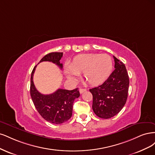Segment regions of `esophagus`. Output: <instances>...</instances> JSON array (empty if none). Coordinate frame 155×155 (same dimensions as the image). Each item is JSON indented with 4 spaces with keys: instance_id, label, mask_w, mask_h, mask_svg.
I'll return each instance as SVG.
<instances>
[{
    "instance_id": "34e87169",
    "label": "esophagus",
    "mask_w": 155,
    "mask_h": 155,
    "mask_svg": "<svg viewBox=\"0 0 155 155\" xmlns=\"http://www.w3.org/2000/svg\"><path fill=\"white\" fill-rule=\"evenodd\" d=\"M86 91V89H83V88H80V89H79V91H80V93L81 94H82V93H84V92H85Z\"/></svg>"
}]
</instances>
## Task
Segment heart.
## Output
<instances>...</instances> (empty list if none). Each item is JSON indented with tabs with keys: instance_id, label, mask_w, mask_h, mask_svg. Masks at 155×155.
Listing matches in <instances>:
<instances>
[{
	"instance_id": "1",
	"label": "heart",
	"mask_w": 155,
	"mask_h": 155,
	"mask_svg": "<svg viewBox=\"0 0 155 155\" xmlns=\"http://www.w3.org/2000/svg\"><path fill=\"white\" fill-rule=\"evenodd\" d=\"M113 69L111 57L107 54L87 53L81 54L71 64L64 66V74L69 80H73L83 72L84 78L91 85L104 81Z\"/></svg>"
}]
</instances>
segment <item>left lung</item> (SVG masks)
Masks as SVG:
<instances>
[{"label": "left lung", "mask_w": 155, "mask_h": 155, "mask_svg": "<svg viewBox=\"0 0 155 155\" xmlns=\"http://www.w3.org/2000/svg\"><path fill=\"white\" fill-rule=\"evenodd\" d=\"M114 70L102 84L89 89L93 94L92 108L97 116L110 118L118 114L126 102L129 80L124 64L115 57Z\"/></svg>", "instance_id": "left-lung-1"}]
</instances>
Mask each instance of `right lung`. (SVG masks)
Returning <instances> with one entry per match:
<instances>
[{
    "label": "right lung",
    "instance_id": "add662e5",
    "mask_svg": "<svg viewBox=\"0 0 155 155\" xmlns=\"http://www.w3.org/2000/svg\"><path fill=\"white\" fill-rule=\"evenodd\" d=\"M63 53L53 52L45 55L40 62L44 61L51 62L62 69V64L60 62ZM35 67L31 72L30 94L38 113L46 121L54 124H61L67 122L72 116L73 104L75 98L80 96L78 89L73 90L58 89L55 92L49 94H43L39 93L33 83Z\"/></svg>",
    "mask_w": 155,
    "mask_h": 155
}]
</instances>
